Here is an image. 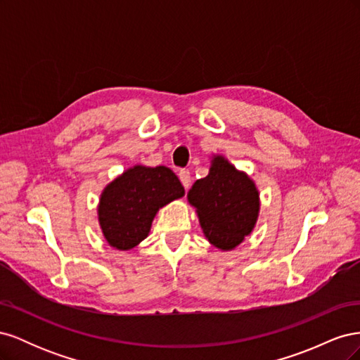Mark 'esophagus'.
Here are the masks:
<instances>
[{"label": "esophagus", "instance_id": "34e87169", "mask_svg": "<svg viewBox=\"0 0 360 360\" xmlns=\"http://www.w3.org/2000/svg\"><path fill=\"white\" fill-rule=\"evenodd\" d=\"M179 179L181 181V184L184 186V189H189L191 188V183H192V177H191V172L188 169H180L179 172Z\"/></svg>", "mask_w": 360, "mask_h": 360}]
</instances>
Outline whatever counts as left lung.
<instances>
[{
  "instance_id": "left-lung-1",
  "label": "left lung",
  "mask_w": 360,
  "mask_h": 360,
  "mask_svg": "<svg viewBox=\"0 0 360 360\" xmlns=\"http://www.w3.org/2000/svg\"><path fill=\"white\" fill-rule=\"evenodd\" d=\"M188 201L197 209L201 230L214 248L233 250L254 231L259 192L245 171L214 155L209 174L192 184Z\"/></svg>"
}]
</instances>
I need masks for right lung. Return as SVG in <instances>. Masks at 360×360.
<instances>
[{"instance_id":"right-lung-1","label":"right lung","mask_w":360,"mask_h":360,"mask_svg":"<svg viewBox=\"0 0 360 360\" xmlns=\"http://www.w3.org/2000/svg\"><path fill=\"white\" fill-rule=\"evenodd\" d=\"M184 195V188L168 167L135 165L108 183L97 205V219L108 245L129 250L148 236L163 205Z\"/></svg>"}]
</instances>
